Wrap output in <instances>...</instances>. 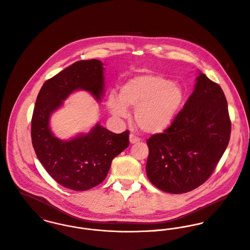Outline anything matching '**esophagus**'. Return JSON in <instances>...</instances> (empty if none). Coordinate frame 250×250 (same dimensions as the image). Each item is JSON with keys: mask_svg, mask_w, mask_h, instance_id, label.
Listing matches in <instances>:
<instances>
[{"mask_svg": "<svg viewBox=\"0 0 250 250\" xmlns=\"http://www.w3.org/2000/svg\"><path fill=\"white\" fill-rule=\"evenodd\" d=\"M139 141H140V139L138 137H136L134 134H130L129 135V142H130V144H136V143H138Z\"/></svg>", "mask_w": 250, "mask_h": 250, "instance_id": "obj_1", "label": "esophagus"}]
</instances>
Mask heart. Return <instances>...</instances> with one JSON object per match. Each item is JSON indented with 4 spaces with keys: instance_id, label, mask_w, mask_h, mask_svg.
<instances>
[{
    "instance_id": "heart-1",
    "label": "heart",
    "mask_w": 250,
    "mask_h": 250,
    "mask_svg": "<svg viewBox=\"0 0 250 250\" xmlns=\"http://www.w3.org/2000/svg\"><path fill=\"white\" fill-rule=\"evenodd\" d=\"M186 93L182 85L153 74L138 75L120 87L119 97L111 93L107 106L113 115L127 117V107H136L134 119L146 134L166 131L182 109Z\"/></svg>"
}]
</instances>
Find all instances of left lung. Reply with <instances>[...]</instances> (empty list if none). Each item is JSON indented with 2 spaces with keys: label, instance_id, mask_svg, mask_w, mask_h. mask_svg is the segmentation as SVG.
<instances>
[{
  "label": "left lung",
  "instance_id": "8db88e82",
  "mask_svg": "<svg viewBox=\"0 0 250 250\" xmlns=\"http://www.w3.org/2000/svg\"><path fill=\"white\" fill-rule=\"evenodd\" d=\"M230 132L222 88L199 71L192 95L171 125L146 140L147 178L169 194L194 190L212 174L227 147Z\"/></svg>",
  "mask_w": 250,
  "mask_h": 250
}]
</instances>
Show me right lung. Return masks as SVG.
Listing matches in <instances>:
<instances>
[{"instance_id": "add662e5", "label": "right lung", "mask_w": 250, "mask_h": 250, "mask_svg": "<svg viewBox=\"0 0 250 250\" xmlns=\"http://www.w3.org/2000/svg\"><path fill=\"white\" fill-rule=\"evenodd\" d=\"M90 93L101 103L104 96V63L81 60L43 84L31 120V142L47 172L63 187L86 191L102 183L112 160L128 145L129 131L116 134L97 123L87 133L61 140L52 131L50 119L76 91Z\"/></svg>"}]
</instances>
